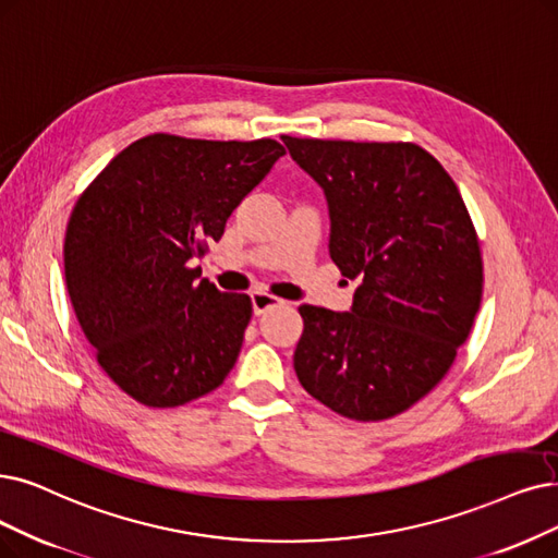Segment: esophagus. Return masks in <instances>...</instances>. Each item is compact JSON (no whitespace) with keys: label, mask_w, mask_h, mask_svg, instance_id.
Returning <instances> with one entry per match:
<instances>
[{"label":"esophagus","mask_w":558,"mask_h":558,"mask_svg":"<svg viewBox=\"0 0 558 558\" xmlns=\"http://www.w3.org/2000/svg\"><path fill=\"white\" fill-rule=\"evenodd\" d=\"M281 304H283V300H279V298H275L270 293H263V291L252 293V306H254V314L256 316H263L265 311H272V308H277Z\"/></svg>","instance_id":"esophagus-1"}]
</instances>
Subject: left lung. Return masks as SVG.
Masks as SVG:
<instances>
[{
    "label": "left lung",
    "mask_w": 558,
    "mask_h": 558,
    "mask_svg": "<svg viewBox=\"0 0 558 558\" xmlns=\"http://www.w3.org/2000/svg\"><path fill=\"white\" fill-rule=\"evenodd\" d=\"M281 142L325 194L331 260L360 279L350 311L300 306L298 380L341 416H396L447 375L472 331L483 260L470 213L416 144Z\"/></svg>",
    "instance_id": "8db88e82"
}]
</instances>
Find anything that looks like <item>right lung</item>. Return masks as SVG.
<instances>
[{"mask_svg":"<svg viewBox=\"0 0 558 558\" xmlns=\"http://www.w3.org/2000/svg\"><path fill=\"white\" fill-rule=\"evenodd\" d=\"M281 155L275 140L148 135L75 204L65 286L100 366L140 403L185 405L231 373L252 300L221 293L192 263Z\"/></svg>","mask_w":558,"mask_h":558,"instance_id":"add662e5","label":"right lung"}]
</instances>
